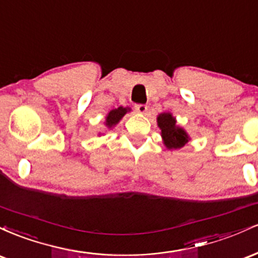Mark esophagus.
Listing matches in <instances>:
<instances>
[{
	"label": "esophagus",
	"mask_w": 258,
	"mask_h": 258,
	"mask_svg": "<svg viewBox=\"0 0 258 258\" xmlns=\"http://www.w3.org/2000/svg\"><path fill=\"white\" fill-rule=\"evenodd\" d=\"M135 109L138 112H141V114H146V112L148 111V106L146 104H136Z\"/></svg>",
	"instance_id": "1"
}]
</instances>
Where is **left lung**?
<instances>
[{"mask_svg":"<svg viewBox=\"0 0 258 258\" xmlns=\"http://www.w3.org/2000/svg\"><path fill=\"white\" fill-rule=\"evenodd\" d=\"M158 126L161 130L164 144L168 149H178L188 143V135L182 127L176 125V119L171 112H162L159 115Z\"/></svg>","mask_w":258,"mask_h":258,"instance_id":"8db88e82","label":"left lung"}]
</instances>
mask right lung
<instances>
[{"instance_id": "1", "label": "right lung", "mask_w": 258, "mask_h": 258, "mask_svg": "<svg viewBox=\"0 0 258 258\" xmlns=\"http://www.w3.org/2000/svg\"><path fill=\"white\" fill-rule=\"evenodd\" d=\"M127 111H130V108H123V106H119V108L116 109H112V110H110V112L106 115L105 126L108 127V128H111V127L117 125L119 121L122 119L123 115H125Z\"/></svg>"}]
</instances>
